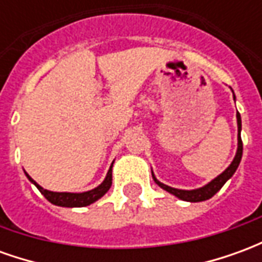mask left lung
<instances>
[{
  "label": "left lung",
  "mask_w": 262,
  "mask_h": 262,
  "mask_svg": "<svg viewBox=\"0 0 262 262\" xmlns=\"http://www.w3.org/2000/svg\"><path fill=\"white\" fill-rule=\"evenodd\" d=\"M236 99V97H234ZM237 151L236 156H234V159L231 161V164L226 168L220 176H217L214 180L206 184L205 187L202 188H198V189H191V191H187V189H177V188L168 187V185H165L163 182H160L156 177H154L153 171H151V176H153L154 182L159 185L160 188H163L164 191L167 192L172 193V195H176L177 198H180L182 201H187V202H202V201H206V199H210V198L213 196L214 193L219 191L220 188L223 187L226 184L227 180H230L233 174L236 172L237 167L240 164V161H242V156H243V142H242V118H240V114L237 112Z\"/></svg>",
  "instance_id": "8db88e82"
}]
</instances>
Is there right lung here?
I'll return each instance as SVG.
<instances>
[{
    "label": "right lung",
    "mask_w": 262,
    "mask_h": 262,
    "mask_svg": "<svg viewBox=\"0 0 262 262\" xmlns=\"http://www.w3.org/2000/svg\"><path fill=\"white\" fill-rule=\"evenodd\" d=\"M114 165V163H112ZM112 165L109 168L108 174L105 177V180L102 181L101 185H98L97 188H94L91 191H86V192L81 193H74V192H53V191H48L42 188L39 184H37L35 180H32L29 174H26L28 180L35 184L36 188L42 192V195L49 202L53 203V205H57V206H63V208H82V206H88L91 205L95 201H98L99 198H102L105 193L108 192L109 188L112 185Z\"/></svg>",
    "instance_id": "add662e5"
}]
</instances>
